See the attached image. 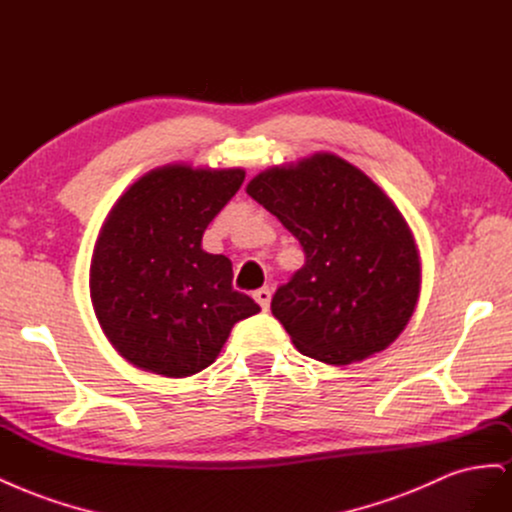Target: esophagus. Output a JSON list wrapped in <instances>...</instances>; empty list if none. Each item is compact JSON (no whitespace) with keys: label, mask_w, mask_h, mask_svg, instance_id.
I'll return each mask as SVG.
<instances>
[{"label":"esophagus","mask_w":512,"mask_h":512,"mask_svg":"<svg viewBox=\"0 0 512 512\" xmlns=\"http://www.w3.org/2000/svg\"><path fill=\"white\" fill-rule=\"evenodd\" d=\"M253 298L261 306V310H268L270 308V300H272V291H270V287H261V289H257L253 293Z\"/></svg>","instance_id":"1"}]
</instances>
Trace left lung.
<instances>
[{"label": "left lung", "instance_id": "8db88e82", "mask_svg": "<svg viewBox=\"0 0 512 512\" xmlns=\"http://www.w3.org/2000/svg\"><path fill=\"white\" fill-rule=\"evenodd\" d=\"M246 193L306 255L270 306L298 351L346 366L387 349L415 310L421 280L415 238L389 197L332 153L261 172Z\"/></svg>", "mask_w": 512, "mask_h": 512}]
</instances>
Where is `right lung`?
I'll use <instances>...</instances> for the list:
<instances>
[{"instance_id": "add662e5", "label": "right lung", "mask_w": 512, "mask_h": 512, "mask_svg": "<svg viewBox=\"0 0 512 512\" xmlns=\"http://www.w3.org/2000/svg\"><path fill=\"white\" fill-rule=\"evenodd\" d=\"M244 170L163 166L131 185L97 238L91 300L106 338L136 368L183 378L217 359L259 306L232 287V261L202 249Z\"/></svg>"}]
</instances>
